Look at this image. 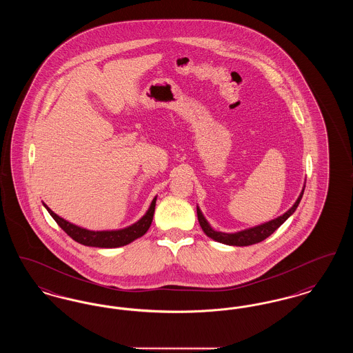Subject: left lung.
<instances>
[{
	"instance_id": "8db88e82",
	"label": "left lung",
	"mask_w": 353,
	"mask_h": 353,
	"mask_svg": "<svg viewBox=\"0 0 353 353\" xmlns=\"http://www.w3.org/2000/svg\"><path fill=\"white\" fill-rule=\"evenodd\" d=\"M304 188L303 186L302 192L298 197L296 202L292 205L291 209H288L285 212V214L279 216L278 219H271L269 222H265L262 225H258V226H254L250 229H246V230H241V232H236V233H222V232H216L214 229H212V226L209 225V222L206 221V219L203 217V214L200 210V208L197 206V217H199V222H200V226L203 230V233L210 236L212 239L221 242V243H225V245H230V246H249V245H254V243H258V242H262L263 239H266L268 236L272 234L285 219H288L298 208L299 202L302 200L303 193H304Z\"/></svg>"
}]
</instances>
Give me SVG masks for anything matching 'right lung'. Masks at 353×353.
Listing matches in <instances>:
<instances>
[{"label": "right lung", "mask_w": 353, "mask_h": 353, "mask_svg": "<svg viewBox=\"0 0 353 353\" xmlns=\"http://www.w3.org/2000/svg\"><path fill=\"white\" fill-rule=\"evenodd\" d=\"M156 199L154 197L151 202L150 209L147 213L134 222V225L120 229V230H103V232H94V230H87L83 228H79L66 219L59 217L55 214L50 208L43 203V206L48 209L50 213L51 217L55 219V222L68 233L74 241L78 243H82L84 246H92V248H105V249H112V248H120L124 245H128L134 242V239L143 236L147 233V230L151 226L152 219H153V213H154V206H156Z\"/></svg>", "instance_id": "add662e5"}]
</instances>
